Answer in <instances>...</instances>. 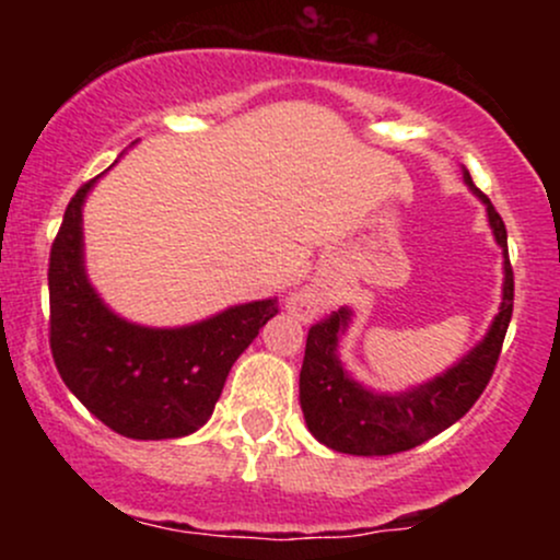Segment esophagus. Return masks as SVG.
Here are the masks:
<instances>
[{"mask_svg":"<svg viewBox=\"0 0 560 560\" xmlns=\"http://www.w3.org/2000/svg\"><path fill=\"white\" fill-rule=\"evenodd\" d=\"M292 307H294V311H300V313H307V311H313V307H316V300H313L311 294H302V298L292 302Z\"/></svg>","mask_w":560,"mask_h":560,"instance_id":"34e87169","label":"esophagus"}]
</instances>
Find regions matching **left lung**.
<instances>
[{
	"mask_svg": "<svg viewBox=\"0 0 560 560\" xmlns=\"http://www.w3.org/2000/svg\"><path fill=\"white\" fill-rule=\"evenodd\" d=\"M466 184L487 205L494 240L505 253V284L500 313L490 331L458 365L434 382L421 384L405 395H374L352 382L339 365L337 339L345 331L350 311H334L311 326L305 342V358L300 369V405L311 434L326 447L350 455H392L432 440L455 421L464 419L479 400L494 374L503 339L513 313V268L508 260L505 223L487 195L474 186L466 173Z\"/></svg>",
	"mask_w": 560,
	"mask_h": 560,
	"instance_id": "obj_1",
	"label": "left lung"
}]
</instances>
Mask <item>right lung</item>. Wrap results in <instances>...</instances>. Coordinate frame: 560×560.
Segmentation results:
<instances>
[{"instance_id": "1", "label": "right lung", "mask_w": 560, "mask_h": 560, "mask_svg": "<svg viewBox=\"0 0 560 560\" xmlns=\"http://www.w3.org/2000/svg\"><path fill=\"white\" fill-rule=\"evenodd\" d=\"M70 197L49 249V347L66 387L113 432L131 440L191 434L213 413L236 358L279 300L229 307L184 329H144L102 305L83 273L81 205Z\"/></svg>"}]
</instances>
